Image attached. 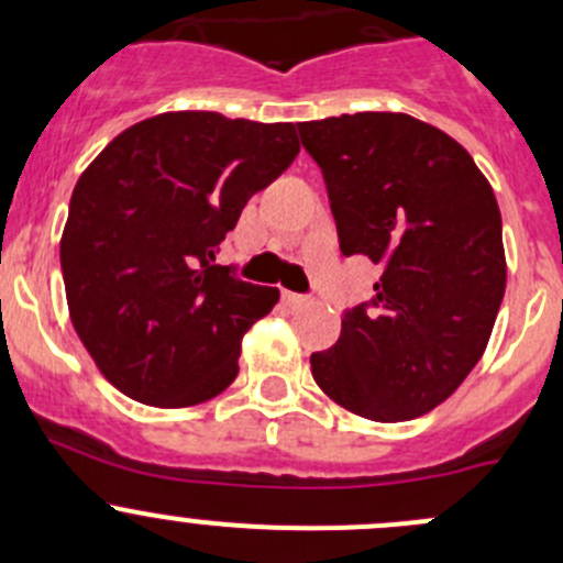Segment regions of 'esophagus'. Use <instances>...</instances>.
Here are the masks:
<instances>
[{"label": "esophagus", "mask_w": 563, "mask_h": 563, "mask_svg": "<svg viewBox=\"0 0 563 563\" xmlns=\"http://www.w3.org/2000/svg\"><path fill=\"white\" fill-rule=\"evenodd\" d=\"M283 302H286V305H288V308L299 310V308H308V305H310V302H313V299H310V297H305V294L283 291Z\"/></svg>", "instance_id": "obj_1"}]
</instances>
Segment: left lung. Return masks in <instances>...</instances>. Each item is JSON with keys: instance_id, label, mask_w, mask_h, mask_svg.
Wrapping results in <instances>:
<instances>
[{"instance_id": "obj_1", "label": "left lung", "mask_w": 563, "mask_h": 563, "mask_svg": "<svg viewBox=\"0 0 563 563\" xmlns=\"http://www.w3.org/2000/svg\"><path fill=\"white\" fill-rule=\"evenodd\" d=\"M321 168L340 253L382 266L371 302L310 356L338 406L402 422L446 400L482 360L507 288L490 181L444 130L391 111L299 122Z\"/></svg>"}]
</instances>
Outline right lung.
<instances>
[{
    "label": "right lung",
    "instance_id": "add662e5",
    "mask_svg": "<svg viewBox=\"0 0 563 563\" xmlns=\"http://www.w3.org/2000/svg\"><path fill=\"white\" fill-rule=\"evenodd\" d=\"M297 155L291 122L172 111L119 133L81 174L62 277L73 327L119 391L185 408L234 382L242 334L280 291L240 280L214 253Z\"/></svg>",
    "mask_w": 563,
    "mask_h": 563
}]
</instances>
